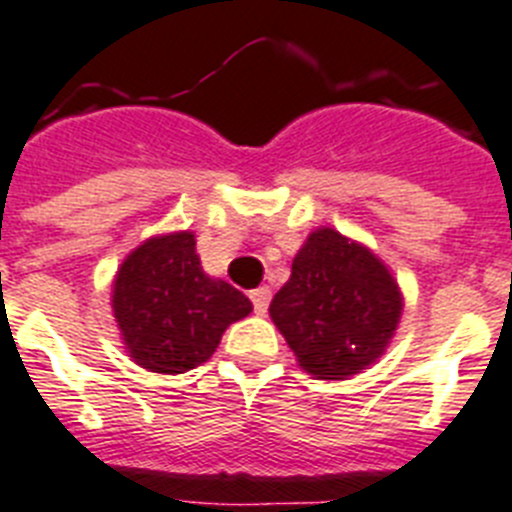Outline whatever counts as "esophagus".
I'll return each mask as SVG.
<instances>
[{
	"instance_id": "34e87169",
	"label": "esophagus",
	"mask_w": 512,
	"mask_h": 512,
	"mask_svg": "<svg viewBox=\"0 0 512 512\" xmlns=\"http://www.w3.org/2000/svg\"><path fill=\"white\" fill-rule=\"evenodd\" d=\"M249 299H252V307H255V313L263 315L270 305V289L268 286H260V289H252L249 292Z\"/></svg>"
}]
</instances>
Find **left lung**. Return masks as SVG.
<instances>
[{
    "label": "left lung",
    "mask_w": 512,
    "mask_h": 512,
    "mask_svg": "<svg viewBox=\"0 0 512 512\" xmlns=\"http://www.w3.org/2000/svg\"><path fill=\"white\" fill-rule=\"evenodd\" d=\"M402 297L376 255L334 228L307 236L270 318L315 378H347L371 365L400 323Z\"/></svg>",
    "instance_id": "obj_1"
}]
</instances>
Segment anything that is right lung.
Wrapping results in <instances>:
<instances>
[{"mask_svg": "<svg viewBox=\"0 0 512 512\" xmlns=\"http://www.w3.org/2000/svg\"><path fill=\"white\" fill-rule=\"evenodd\" d=\"M112 310L141 368L184 373L210 360L223 331L249 315L252 302L226 281L207 276L194 234L181 231L149 239L123 260Z\"/></svg>", "mask_w": 512, "mask_h": 512, "instance_id": "right-lung-1", "label": "right lung"}]
</instances>
